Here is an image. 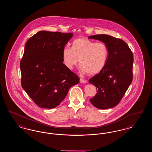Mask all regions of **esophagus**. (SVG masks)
<instances>
[{"instance_id":"34e87169","label":"esophagus","mask_w":152,"mask_h":152,"mask_svg":"<svg viewBox=\"0 0 152 152\" xmlns=\"http://www.w3.org/2000/svg\"><path fill=\"white\" fill-rule=\"evenodd\" d=\"M80 82L81 83H83V84H86L87 83V81L86 80L83 79H80Z\"/></svg>"}]
</instances>
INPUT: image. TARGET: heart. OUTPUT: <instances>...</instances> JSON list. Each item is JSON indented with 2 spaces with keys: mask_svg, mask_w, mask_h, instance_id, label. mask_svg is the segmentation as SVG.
I'll use <instances>...</instances> for the list:
<instances>
[{
  "mask_svg": "<svg viewBox=\"0 0 152 152\" xmlns=\"http://www.w3.org/2000/svg\"><path fill=\"white\" fill-rule=\"evenodd\" d=\"M108 56L105 44L82 37L75 39L71 48L65 47L62 51L63 60L66 68L72 69L79 62L80 72L89 75H96L103 70Z\"/></svg>",
  "mask_w": 152,
  "mask_h": 152,
  "instance_id": "heart-1",
  "label": "heart"
}]
</instances>
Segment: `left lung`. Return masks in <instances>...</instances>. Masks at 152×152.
<instances>
[{"mask_svg": "<svg viewBox=\"0 0 152 152\" xmlns=\"http://www.w3.org/2000/svg\"><path fill=\"white\" fill-rule=\"evenodd\" d=\"M88 38L103 42L109 50L105 66L89 80L97 91L90 101L97 108H112L119 103L132 81L133 55L128 45L121 39L105 34Z\"/></svg>", "mask_w": 152, "mask_h": 152, "instance_id": "obj_1", "label": "left lung"}]
</instances>
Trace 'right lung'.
Instances as JSON below:
<instances>
[{
  "mask_svg": "<svg viewBox=\"0 0 152 152\" xmlns=\"http://www.w3.org/2000/svg\"><path fill=\"white\" fill-rule=\"evenodd\" d=\"M72 33L41 31L25 45L20 61L22 86L39 107L54 108L79 78L63 63L62 51Z\"/></svg>",
  "mask_w": 152,
  "mask_h": 152,
  "instance_id": "1",
  "label": "right lung"
}]
</instances>
